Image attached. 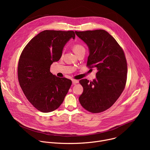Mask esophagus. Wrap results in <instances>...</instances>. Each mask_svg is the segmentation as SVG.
Masks as SVG:
<instances>
[{"mask_svg":"<svg viewBox=\"0 0 150 150\" xmlns=\"http://www.w3.org/2000/svg\"><path fill=\"white\" fill-rule=\"evenodd\" d=\"M72 83H74V84H75V83H78L79 82V81H78V80H76V79H72Z\"/></svg>","mask_w":150,"mask_h":150,"instance_id":"esophagus-1","label":"esophagus"}]
</instances>
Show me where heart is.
Masks as SVG:
<instances>
[{
    "label": "heart",
    "instance_id": "b5f03b06",
    "mask_svg": "<svg viewBox=\"0 0 150 150\" xmlns=\"http://www.w3.org/2000/svg\"><path fill=\"white\" fill-rule=\"evenodd\" d=\"M73 50H74V52L76 53V54L79 53L80 52H85V48L83 47V46H82L80 44L75 45L73 47Z\"/></svg>",
    "mask_w": 150,
    "mask_h": 150
}]
</instances>
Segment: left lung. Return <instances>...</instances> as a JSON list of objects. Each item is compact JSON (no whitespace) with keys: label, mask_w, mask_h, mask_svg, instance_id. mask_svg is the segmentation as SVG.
<instances>
[{"label":"left lung","mask_w":150,"mask_h":150,"mask_svg":"<svg viewBox=\"0 0 150 150\" xmlns=\"http://www.w3.org/2000/svg\"><path fill=\"white\" fill-rule=\"evenodd\" d=\"M88 46L87 66L96 68V79L79 81L83 88L80 104L90 112L97 113L109 109L122 93L126 82L127 62L116 40L103 30L75 31Z\"/></svg>","instance_id":"left-lung-1"}]
</instances>
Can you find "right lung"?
Instances as JSON below:
<instances>
[{
    "mask_svg": "<svg viewBox=\"0 0 150 150\" xmlns=\"http://www.w3.org/2000/svg\"><path fill=\"white\" fill-rule=\"evenodd\" d=\"M73 31L45 30L33 38L20 56L18 78L28 100L39 111L51 112L63 103L72 84L71 80L53 75L50 66L61 57L63 49Z\"/></svg>",
    "mask_w": 150,
    "mask_h": 150,
    "instance_id": "right-lung-1",
    "label": "right lung"
}]
</instances>
